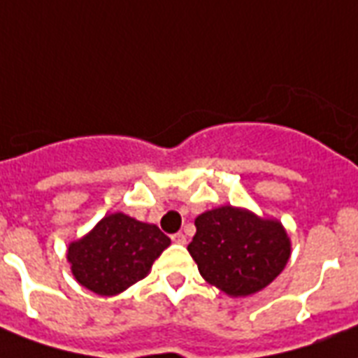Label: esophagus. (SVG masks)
Masks as SVG:
<instances>
[{"label":"esophagus","mask_w":358,"mask_h":358,"mask_svg":"<svg viewBox=\"0 0 358 358\" xmlns=\"http://www.w3.org/2000/svg\"><path fill=\"white\" fill-rule=\"evenodd\" d=\"M171 241H173L176 245H185V243H187V237H185V234H181V231H179V234L171 235Z\"/></svg>","instance_id":"34e87169"}]
</instances>
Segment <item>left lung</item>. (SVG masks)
I'll list each match as a JSON object with an SVG mask.
<instances>
[{"label":"left lung","mask_w":358,"mask_h":358,"mask_svg":"<svg viewBox=\"0 0 358 358\" xmlns=\"http://www.w3.org/2000/svg\"><path fill=\"white\" fill-rule=\"evenodd\" d=\"M188 252L205 282L229 297L265 289L289 262L292 241L280 220L257 217L245 207L222 205L194 220Z\"/></svg>","instance_id":"obj_1"}]
</instances>
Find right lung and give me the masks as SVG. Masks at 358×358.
Returning a JSON list of instances; mask_svg holds the SVG:
<instances>
[{
  "mask_svg": "<svg viewBox=\"0 0 358 358\" xmlns=\"http://www.w3.org/2000/svg\"><path fill=\"white\" fill-rule=\"evenodd\" d=\"M170 243L155 224L112 213L69 245L66 262L80 285L101 297H113L145 278Z\"/></svg>",
  "mask_w": 358,
  "mask_h": 358,
  "instance_id": "1",
  "label": "right lung"
}]
</instances>
